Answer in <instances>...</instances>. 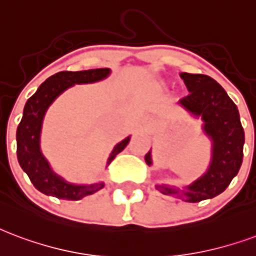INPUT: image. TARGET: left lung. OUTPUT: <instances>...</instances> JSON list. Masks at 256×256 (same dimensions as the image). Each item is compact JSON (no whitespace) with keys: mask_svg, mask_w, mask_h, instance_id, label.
Here are the masks:
<instances>
[{"mask_svg":"<svg viewBox=\"0 0 256 256\" xmlns=\"http://www.w3.org/2000/svg\"><path fill=\"white\" fill-rule=\"evenodd\" d=\"M180 77L190 94L179 104L191 118L200 119L202 132L212 142V157L206 171L190 184H156V190L194 204L221 194L238 175L243 162L244 130L236 104L217 81L205 74L180 73ZM145 162L152 166V150Z\"/></svg>","mask_w":256,"mask_h":256,"instance_id":"8db88e82","label":"left lung"}]
</instances>
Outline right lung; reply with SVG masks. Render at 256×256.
<instances>
[{
	"label": "right lung",
	"instance_id": "obj_1",
	"mask_svg": "<svg viewBox=\"0 0 256 256\" xmlns=\"http://www.w3.org/2000/svg\"><path fill=\"white\" fill-rule=\"evenodd\" d=\"M111 74V69H90L81 72H60L48 77L38 88L35 94L27 100L22 111V122L17 128V160L35 186L46 196H56L60 200H78L86 196L94 194L104 187V182H96L90 184H76L65 180L62 176L54 172L50 162L43 156L40 149V134L43 119L47 110L54 100L76 84H94L106 80ZM132 136L123 138L114 146L110 153L106 168L110 166L115 156L128 146Z\"/></svg>",
	"mask_w": 256,
	"mask_h": 256
}]
</instances>
